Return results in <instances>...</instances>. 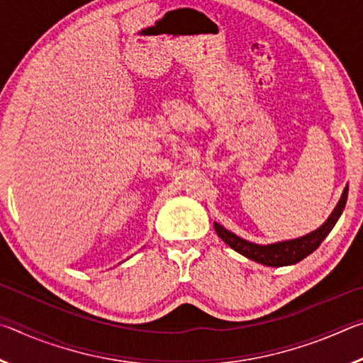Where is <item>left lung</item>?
I'll use <instances>...</instances> for the list:
<instances>
[{
	"instance_id": "obj_1",
	"label": "left lung",
	"mask_w": 363,
	"mask_h": 363,
	"mask_svg": "<svg viewBox=\"0 0 363 363\" xmlns=\"http://www.w3.org/2000/svg\"><path fill=\"white\" fill-rule=\"evenodd\" d=\"M347 190H349L347 186L344 187V192L341 195L340 201H337V205L335 206L333 213L330 214V218L325 220L317 230L307 233L304 237L294 238V240L279 242L272 245H256L248 240H243L240 237H237L235 233L224 229V227L219 225L218 223H214V230H216L220 240L229 245L232 250H235L237 253L248 257V259H253L269 267L290 266V264H296L299 261H303L304 257H307L312 253V251H315L318 247H320V243L325 240V237L328 235L331 229H333L336 220L341 216L344 206H346Z\"/></svg>"
}]
</instances>
